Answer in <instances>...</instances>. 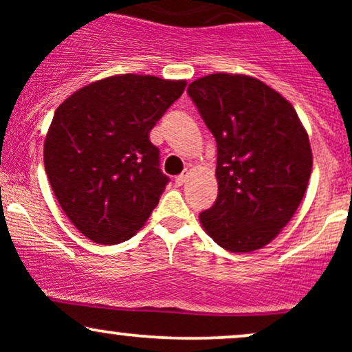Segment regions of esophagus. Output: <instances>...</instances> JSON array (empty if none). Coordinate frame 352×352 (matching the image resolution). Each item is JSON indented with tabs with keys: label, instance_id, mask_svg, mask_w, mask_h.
Masks as SVG:
<instances>
[{
	"label": "esophagus",
	"instance_id": "34e87169",
	"mask_svg": "<svg viewBox=\"0 0 352 352\" xmlns=\"http://www.w3.org/2000/svg\"><path fill=\"white\" fill-rule=\"evenodd\" d=\"M187 179H188V170H185L184 173H182V175L177 177L175 184H177V185H184L185 182H187Z\"/></svg>",
	"mask_w": 352,
	"mask_h": 352
}]
</instances>
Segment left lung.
<instances>
[{"label":"left lung","instance_id":"8db88e82","mask_svg":"<svg viewBox=\"0 0 352 352\" xmlns=\"http://www.w3.org/2000/svg\"><path fill=\"white\" fill-rule=\"evenodd\" d=\"M187 92L217 140L218 197L200 223L228 252L263 248L308 187L313 153L300 117L274 89L243 74L205 76Z\"/></svg>","mask_w":352,"mask_h":352}]
</instances>
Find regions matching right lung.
Listing matches in <instances>:
<instances>
[{"mask_svg":"<svg viewBox=\"0 0 352 352\" xmlns=\"http://www.w3.org/2000/svg\"><path fill=\"white\" fill-rule=\"evenodd\" d=\"M185 86L155 76H111L56 109L44 168L66 217L94 243L132 238L159 204L168 177L148 134Z\"/></svg>","mask_w":352,"mask_h":352,"instance_id":"obj_1","label":"right lung"}]
</instances>
